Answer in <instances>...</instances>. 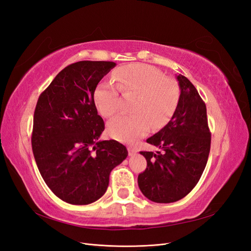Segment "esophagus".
Instances as JSON below:
<instances>
[{
	"mask_svg": "<svg viewBox=\"0 0 251 251\" xmlns=\"http://www.w3.org/2000/svg\"><path fill=\"white\" fill-rule=\"evenodd\" d=\"M127 151H128V155H130V156H134V155L137 154L138 150L136 149V148H134V147H128V148H127Z\"/></svg>",
	"mask_w": 251,
	"mask_h": 251,
	"instance_id": "esophagus-1",
	"label": "esophagus"
}]
</instances>
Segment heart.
<instances>
[{
	"label": "heart",
	"mask_w": 251,
	"mask_h": 251,
	"mask_svg": "<svg viewBox=\"0 0 251 251\" xmlns=\"http://www.w3.org/2000/svg\"><path fill=\"white\" fill-rule=\"evenodd\" d=\"M123 94H135L130 115H117L108 124L111 137L123 142H135L151 128L165 125L174 115L180 100L178 82L164 77L156 68L144 64H130L113 73ZM93 100L102 116L110 117L119 108L120 97L116 87L109 81L98 83Z\"/></svg>",
	"instance_id": "b5f03b06"
}]
</instances>
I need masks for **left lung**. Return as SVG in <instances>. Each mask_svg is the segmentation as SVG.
Masks as SVG:
<instances>
[{
	"instance_id": "obj_1",
	"label": "left lung",
	"mask_w": 251,
	"mask_h": 251,
	"mask_svg": "<svg viewBox=\"0 0 251 251\" xmlns=\"http://www.w3.org/2000/svg\"><path fill=\"white\" fill-rule=\"evenodd\" d=\"M180 100L172 119L147 142L160 151H140L147 169L138 176L142 194L156 203L176 202L191 193L206 166L211 134L206 105L183 75H177Z\"/></svg>"
}]
</instances>
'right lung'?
<instances>
[{
	"mask_svg": "<svg viewBox=\"0 0 251 251\" xmlns=\"http://www.w3.org/2000/svg\"><path fill=\"white\" fill-rule=\"evenodd\" d=\"M115 66L92 60L67 66L37 100L31 136L35 162L52 193L67 203L87 205L100 199L111 171L127 156L118 141H98L104 123L93 94Z\"/></svg>",
	"mask_w": 251,
	"mask_h": 251,
	"instance_id": "1",
	"label": "right lung"
}]
</instances>
